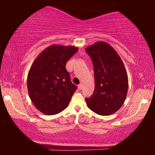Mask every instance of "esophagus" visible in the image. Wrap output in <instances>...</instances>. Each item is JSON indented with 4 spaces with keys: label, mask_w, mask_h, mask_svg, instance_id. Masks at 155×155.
<instances>
[{
    "label": "esophagus",
    "mask_w": 155,
    "mask_h": 155,
    "mask_svg": "<svg viewBox=\"0 0 155 155\" xmlns=\"http://www.w3.org/2000/svg\"><path fill=\"white\" fill-rule=\"evenodd\" d=\"M78 90H81L83 89V85L82 84H79V85H78Z\"/></svg>",
    "instance_id": "1"
}]
</instances>
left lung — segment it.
I'll return each mask as SVG.
<instances>
[{"instance_id":"left-lung-1","label":"left lung","mask_w":155,"mask_h":155,"mask_svg":"<svg viewBox=\"0 0 155 155\" xmlns=\"http://www.w3.org/2000/svg\"><path fill=\"white\" fill-rule=\"evenodd\" d=\"M93 63L95 90L86 98L89 108L101 115H109L120 109L127 95V70L117 52L109 44L97 41L85 48Z\"/></svg>"}]
</instances>
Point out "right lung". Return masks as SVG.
Instances as JSON below:
<instances>
[{"instance_id":"right-lung-1","label":"right lung","mask_w":155,"mask_h":155,"mask_svg":"<svg viewBox=\"0 0 155 155\" xmlns=\"http://www.w3.org/2000/svg\"><path fill=\"white\" fill-rule=\"evenodd\" d=\"M77 51L76 46L53 44L44 50L31 65L27 77L28 95L44 114H57L69 104L77 86L70 81L65 64Z\"/></svg>"}]
</instances>
